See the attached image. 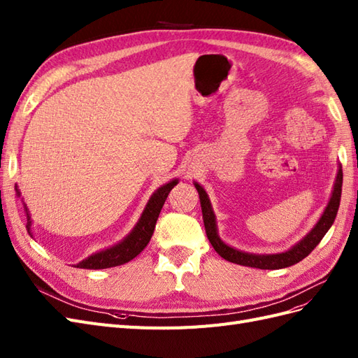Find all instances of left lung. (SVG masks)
I'll return each mask as SVG.
<instances>
[{
  "label": "left lung",
  "mask_w": 358,
  "mask_h": 358,
  "mask_svg": "<svg viewBox=\"0 0 358 358\" xmlns=\"http://www.w3.org/2000/svg\"><path fill=\"white\" fill-rule=\"evenodd\" d=\"M342 182H343V173H342V167H341L339 173H337V178H336L333 196H331L330 201H328V206L325 208L320 221H317V224L310 230V234H308L301 241V243H298L291 250L285 251V253H278V255H250V253H244V251L235 250V248L229 247L227 244H224L223 241L218 238L215 215H214V212H212L210 201L206 196V191L203 189L199 183H194V185H196V188L199 191V196H200L203 223H205L208 239L221 257L229 260V262L244 265V266L259 268V269H280V268H287V266H292L298 262H301V260L310 255L315 250V247L321 243L322 238L328 231V229H330L331 224L334 223L337 210H339L341 196H342Z\"/></svg>",
  "instance_id": "1"
}]
</instances>
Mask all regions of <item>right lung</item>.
<instances>
[{
  "label": "right lung",
  "instance_id": "add662e5",
  "mask_svg": "<svg viewBox=\"0 0 358 358\" xmlns=\"http://www.w3.org/2000/svg\"><path fill=\"white\" fill-rule=\"evenodd\" d=\"M176 183H178V180L175 179L157 189L155 194L150 197L148 206H146V209H144L137 226L134 227V230L122 241L120 244L114 245L108 250L99 251V253H96V255H92L90 257L83 260V262L76 264V268H84V269L111 268V266L127 264L135 256H138L144 250V247L149 244V241L153 235V230H155V224H157V220L159 217V212L164 206V201H166L169 192L171 191L173 187L176 185ZM30 226H31V218H30V214L27 212L28 234H30Z\"/></svg>",
  "mask_w": 358,
  "mask_h": 358
}]
</instances>
